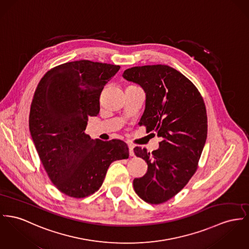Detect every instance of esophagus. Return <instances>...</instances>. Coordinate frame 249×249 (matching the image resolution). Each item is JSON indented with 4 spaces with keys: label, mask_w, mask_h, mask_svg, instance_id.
Returning a JSON list of instances; mask_svg holds the SVG:
<instances>
[{
    "label": "esophagus",
    "mask_w": 249,
    "mask_h": 249,
    "mask_svg": "<svg viewBox=\"0 0 249 249\" xmlns=\"http://www.w3.org/2000/svg\"><path fill=\"white\" fill-rule=\"evenodd\" d=\"M133 145L131 143H128V149H129V154H130V156L133 157L134 156V151H133Z\"/></svg>",
    "instance_id": "esophagus-1"
}]
</instances>
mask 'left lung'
I'll return each instance as SVG.
<instances>
[{
	"mask_svg": "<svg viewBox=\"0 0 249 249\" xmlns=\"http://www.w3.org/2000/svg\"><path fill=\"white\" fill-rule=\"evenodd\" d=\"M123 76L145 91L139 124L161 139L159 149L151 153L134 148L148 168L142 178L133 180V187L145 202L161 204L178 194L197 170L208 132L205 103L196 87L172 67H133Z\"/></svg>",
	"mask_w": 249,
	"mask_h": 249,
	"instance_id": "left-lung-1",
	"label": "left lung"
}]
</instances>
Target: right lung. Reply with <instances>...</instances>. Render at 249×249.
Masks as SVG:
<instances>
[{
  "instance_id": "add662e5",
  "label": "right lung",
  "mask_w": 249,
  "mask_h": 249,
  "mask_svg": "<svg viewBox=\"0 0 249 249\" xmlns=\"http://www.w3.org/2000/svg\"><path fill=\"white\" fill-rule=\"evenodd\" d=\"M120 66L78 60L48 71L37 85L29 115L34 144L51 181L71 197L99 190L111 162L127 159L121 140H92L85 129L97 116L100 95Z\"/></svg>"
}]
</instances>
